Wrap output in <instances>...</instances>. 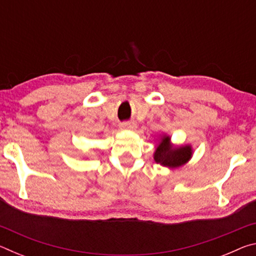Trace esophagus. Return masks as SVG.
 <instances>
[{"mask_svg": "<svg viewBox=\"0 0 256 256\" xmlns=\"http://www.w3.org/2000/svg\"><path fill=\"white\" fill-rule=\"evenodd\" d=\"M120 128L124 130H134L136 128V124L134 122H124L120 124Z\"/></svg>", "mask_w": 256, "mask_h": 256, "instance_id": "1", "label": "esophagus"}]
</instances>
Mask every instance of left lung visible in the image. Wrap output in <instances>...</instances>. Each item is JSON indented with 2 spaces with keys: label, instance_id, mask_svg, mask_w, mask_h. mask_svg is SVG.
I'll use <instances>...</instances> for the list:
<instances>
[{
  "label": "left lung",
  "instance_id": "8db88e82",
  "mask_svg": "<svg viewBox=\"0 0 256 256\" xmlns=\"http://www.w3.org/2000/svg\"><path fill=\"white\" fill-rule=\"evenodd\" d=\"M190 157H192L190 146L176 148L170 144V138L166 136H162L154 154L156 162L170 168L180 167L182 164L188 162Z\"/></svg>",
  "mask_w": 256,
  "mask_h": 256
}]
</instances>
